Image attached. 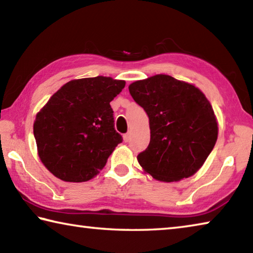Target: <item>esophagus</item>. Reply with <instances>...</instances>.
<instances>
[{"label": "esophagus", "mask_w": 253, "mask_h": 253, "mask_svg": "<svg viewBox=\"0 0 253 253\" xmlns=\"http://www.w3.org/2000/svg\"><path fill=\"white\" fill-rule=\"evenodd\" d=\"M130 131H127L126 132V134L125 135H124L123 137H124V142H125V143H127L128 142V140H129L130 139Z\"/></svg>", "instance_id": "34e87169"}]
</instances>
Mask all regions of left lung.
Listing matches in <instances>:
<instances>
[{
    "label": "left lung",
    "mask_w": 253,
    "mask_h": 253,
    "mask_svg": "<svg viewBox=\"0 0 253 253\" xmlns=\"http://www.w3.org/2000/svg\"><path fill=\"white\" fill-rule=\"evenodd\" d=\"M132 99L149 118L151 142L137 160L163 182L190 177L203 165L217 139V123L204 93L168 75L129 84Z\"/></svg>",
    "instance_id": "1"
}]
</instances>
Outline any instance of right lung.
<instances>
[{"instance_id":"right-lung-1","label":"right lung","mask_w":253,"mask_h":253,"mask_svg":"<svg viewBox=\"0 0 253 253\" xmlns=\"http://www.w3.org/2000/svg\"><path fill=\"white\" fill-rule=\"evenodd\" d=\"M125 87L110 77L71 80L37 114L39 157L54 176L85 182L99 173L123 137L115 129L110 101Z\"/></svg>"}]
</instances>
